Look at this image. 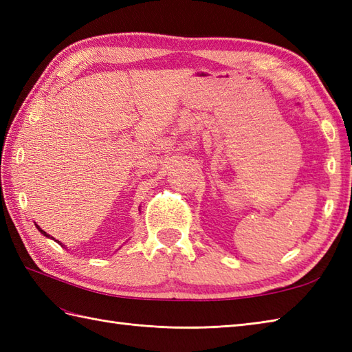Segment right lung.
<instances>
[{
    "label": "right lung",
    "instance_id": "1",
    "mask_svg": "<svg viewBox=\"0 0 352 352\" xmlns=\"http://www.w3.org/2000/svg\"><path fill=\"white\" fill-rule=\"evenodd\" d=\"M36 228H37V230H39V231H41V233H42V234H43V236H45V237H50V234H48V233H47V231H43V230H42V228H41V227H39V226H36ZM50 239H51V237H50ZM57 243H60V242H57ZM60 245H62V246H63V248H66V246H65V245H63V243H60ZM119 248H121V246H119ZM116 251H118V250H116Z\"/></svg>",
    "mask_w": 352,
    "mask_h": 352
}]
</instances>
